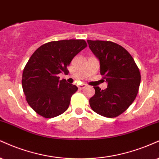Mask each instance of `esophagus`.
Wrapping results in <instances>:
<instances>
[{"mask_svg":"<svg viewBox=\"0 0 159 159\" xmlns=\"http://www.w3.org/2000/svg\"><path fill=\"white\" fill-rule=\"evenodd\" d=\"M86 87H87V85H85V84H82V85H78V89H84Z\"/></svg>","mask_w":159,"mask_h":159,"instance_id":"obj_1","label":"esophagus"}]
</instances>
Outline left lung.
I'll list each match as a JSON object with an SVG mask.
<instances>
[{"label":"left lung","mask_w":159,"mask_h":159,"mask_svg":"<svg viewBox=\"0 0 159 159\" xmlns=\"http://www.w3.org/2000/svg\"><path fill=\"white\" fill-rule=\"evenodd\" d=\"M89 48L100 61V74L108 87L94 86L95 94L89 100L94 111L106 117L124 112L137 96L141 74L135 60L125 48L109 41L88 40Z\"/></svg>","instance_id":"obj_1"}]
</instances>
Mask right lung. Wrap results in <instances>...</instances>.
Listing matches in <instances>:
<instances>
[{
    "instance_id": "1",
    "label": "right lung",
    "mask_w": 159,
    "mask_h": 159,
    "mask_svg": "<svg viewBox=\"0 0 159 159\" xmlns=\"http://www.w3.org/2000/svg\"><path fill=\"white\" fill-rule=\"evenodd\" d=\"M86 47L82 39L50 42L39 47L30 58L22 74V88L28 104L39 115L52 118L68 109L78 88L59 80L58 74H68L67 67L73 58Z\"/></svg>"
}]
</instances>
